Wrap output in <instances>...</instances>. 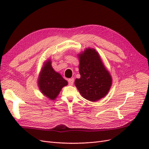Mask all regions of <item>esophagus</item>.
<instances>
[{"instance_id": "esophagus-1", "label": "esophagus", "mask_w": 149, "mask_h": 149, "mask_svg": "<svg viewBox=\"0 0 149 149\" xmlns=\"http://www.w3.org/2000/svg\"><path fill=\"white\" fill-rule=\"evenodd\" d=\"M68 81L69 85H73V83H74V79L73 78H70V79L68 80Z\"/></svg>"}]
</instances>
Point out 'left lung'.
Returning <instances> with one entry per match:
<instances>
[{"label": "left lung", "mask_w": 149, "mask_h": 149, "mask_svg": "<svg viewBox=\"0 0 149 149\" xmlns=\"http://www.w3.org/2000/svg\"><path fill=\"white\" fill-rule=\"evenodd\" d=\"M79 58L81 78L76 79L75 86L86 100L96 101L109 91L111 76L94 49H86Z\"/></svg>", "instance_id": "obj_1"}]
</instances>
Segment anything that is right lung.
Masks as SVG:
<instances>
[{
	"instance_id": "obj_1",
	"label": "right lung",
	"mask_w": 149,
	"mask_h": 149,
	"mask_svg": "<svg viewBox=\"0 0 149 149\" xmlns=\"http://www.w3.org/2000/svg\"><path fill=\"white\" fill-rule=\"evenodd\" d=\"M68 82L61 74L54 71L50 60L45 64L38 79V86L41 92L52 100H55L62 88Z\"/></svg>"
}]
</instances>
